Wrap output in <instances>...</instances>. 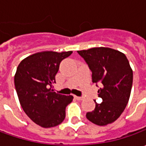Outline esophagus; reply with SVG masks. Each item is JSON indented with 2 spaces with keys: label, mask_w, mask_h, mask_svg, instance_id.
Instances as JSON below:
<instances>
[{
  "label": "esophagus",
  "mask_w": 146,
  "mask_h": 146,
  "mask_svg": "<svg viewBox=\"0 0 146 146\" xmlns=\"http://www.w3.org/2000/svg\"><path fill=\"white\" fill-rule=\"evenodd\" d=\"M75 98H76V100H78V101H83L84 99V97H83V96L82 97H77V96H76Z\"/></svg>",
  "instance_id": "esophagus-1"
}]
</instances>
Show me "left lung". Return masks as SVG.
<instances>
[{
	"label": "left lung",
	"mask_w": 146,
	"mask_h": 146,
	"mask_svg": "<svg viewBox=\"0 0 146 146\" xmlns=\"http://www.w3.org/2000/svg\"><path fill=\"white\" fill-rule=\"evenodd\" d=\"M92 71L93 83H101L98 97L102 99L95 109L88 112L90 122L105 126L115 122L126 107L130 98L133 73L129 62L118 50L106 47L78 51Z\"/></svg>",
	"instance_id": "8db88e82"
}]
</instances>
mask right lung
Here are the masks:
<instances>
[{
    "label": "right lung",
    "mask_w": 146,
    "mask_h": 146,
    "mask_svg": "<svg viewBox=\"0 0 146 146\" xmlns=\"http://www.w3.org/2000/svg\"><path fill=\"white\" fill-rule=\"evenodd\" d=\"M72 51H44L24 58L17 67L14 85L20 105L31 120L42 127L58 126L66 117L73 96L53 92L60 62Z\"/></svg>",
    "instance_id": "add662e5"
}]
</instances>
